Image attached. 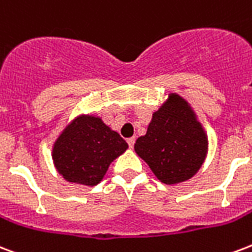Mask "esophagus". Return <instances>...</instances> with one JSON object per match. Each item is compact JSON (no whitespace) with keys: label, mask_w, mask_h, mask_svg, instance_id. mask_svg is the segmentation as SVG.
<instances>
[{"label":"esophagus","mask_w":252,"mask_h":252,"mask_svg":"<svg viewBox=\"0 0 252 252\" xmlns=\"http://www.w3.org/2000/svg\"><path fill=\"white\" fill-rule=\"evenodd\" d=\"M134 141H136V139H134V137H130V139L126 140V143H128V145H129V148H133Z\"/></svg>","instance_id":"esophagus-1"}]
</instances>
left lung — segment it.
<instances>
[{"label":"left lung","mask_w":252,"mask_h":252,"mask_svg":"<svg viewBox=\"0 0 252 252\" xmlns=\"http://www.w3.org/2000/svg\"><path fill=\"white\" fill-rule=\"evenodd\" d=\"M134 151L161 182L172 185L198 172L206 157L207 137L189 104L172 94L153 113L147 134L137 139Z\"/></svg>","instance_id":"left-lung-1"}]
</instances>
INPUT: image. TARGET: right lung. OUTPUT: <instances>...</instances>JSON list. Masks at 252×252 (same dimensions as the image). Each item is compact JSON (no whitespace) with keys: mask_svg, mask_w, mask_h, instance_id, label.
<instances>
[{"mask_svg":"<svg viewBox=\"0 0 252 252\" xmlns=\"http://www.w3.org/2000/svg\"><path fill=\"white\" fill-rule=\"evenodd\" d=\"M128 144L99 118L80 116L66 126L53 148V160L64 180L94 186Z\"/></svg>","mask_w":252,"mask_h":252,"instance_id":"add662e5","label":"right lung"}]
</instances>
